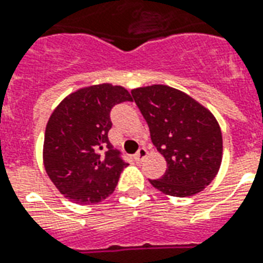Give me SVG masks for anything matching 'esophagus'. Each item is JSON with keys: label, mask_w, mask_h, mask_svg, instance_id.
<instances>
[{"label": "esophagus", "mask_w": 263, "mask_h": 263, "mask_svg": "<svg viewBox=\"0 0 263 263\" xmlns=\"http://www.w3.org/2000/svg\"><path fill=\"white\" fill-rule=\"evenodd\" d=\"M145 157H147V149H145V148H140L139 151H137V154L133 157V159L136 162H141Z\"/></svg>", "instance_id": "34e87169"}]
</instances>
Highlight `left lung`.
Returning a JSON list of instances; mask_svg holds the SVG:
<instances>
[{
  "label": "left lung",
  "instance_id": "1",
  "mask_svg": "<svg viewBox=\"0 0 263 263\" xmlns=\"http://www.w3.org/2000/svg\"><path fill=\"white\" fill-rule=\"evenodd\" d=\"M151 140L166 159V172L149 183L167 195L190 197L214 180L222 162V133L214 115L184 92L167 86L132 91Z\"/></svg>",
  "mask_w": 263,
  "mask_h": 263
}]
</instances>
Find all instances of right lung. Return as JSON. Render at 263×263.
<instances>
[{
  "instance_id": "add662e5",
  "label": "right lung",
  "mask_w": 263,
  "mask_h": 263,
  "mask_svg": "<svg viewBox=\"0 0 263 263\" xmlns=\"http://www.w3.org/2000/svg\"><path fill=\"white\" fill-rule=\"evenodd\" d=\"M132 101L120 86L100 84L66 97L45 129L44 166L55 187L76 204L109 197L129 163L108 140L110 110Z\"/></svg>"
}]
</instances>
